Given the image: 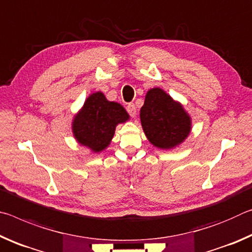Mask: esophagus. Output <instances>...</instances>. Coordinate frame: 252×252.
<instances>
[{
  "mask_svg": "<svg viewBox=\"0 0 252 252\" xmlns=\"http://www.w3.org/2000/svg\"><path fill=\"white\" fill-rule=\"evenodd\" d=\"M126 111H127V113H129L132 118L135 117L136 108H135V105L133 103H130V104L126 105Z\"/></svg>",
  "mask_w": 252,
  "mask_h": 252,
  "instance_id": "obj_1",
  "label": "esophagus"
}]
</instances>
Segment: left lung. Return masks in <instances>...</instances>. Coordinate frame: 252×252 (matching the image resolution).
Returning a JSON list of instances; mask_svg holds the SVG:
<instances>
[{
  "label": "left lung",
  "instance_id": "obj_1",
  "mask_svg": "<svg viewBox=\"0 0 252 252\" xmlns=\"http://www.w3.org/2000/svg\"><path fill=\"white\" fill-rule=\"evenodd\" d=\"M140 119L149 141L160 149L177 147L185 141L191 130L189 114L160 88L148 91Z\"/></svg>",
  "mask_w": 252,
  "mask_h": 252
}]
</instances>
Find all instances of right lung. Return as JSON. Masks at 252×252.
<instances>
[{"label":"right lung","instance_id":"add662e5","mask_svg":"<svg viewBox=\"0 0 252 252\" xmlns=\"http://www.w3.org/2000/svg\"><path fill=\"white\" fill-rule=\"evenodd\" d=\"M126 120L129 114L121 104L108 101L102 92H95L74 117L72 130L80 144L100 152L110 144L116 126Z\"/></svg>","mask_w":252,"mask_h":252}]
</instances>
